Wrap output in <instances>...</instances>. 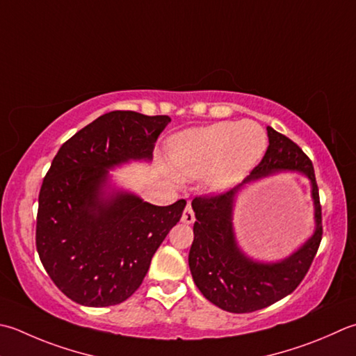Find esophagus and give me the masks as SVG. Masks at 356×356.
I'll list each match as a JSON object with an SVG mask.
<instances>
[{"label": "esophagus", "mask_w": 356, "mask_h": 356, "mask_svg": "<svg viewBox=\"0 0 356 356\" xmlns=\"http://www.w3.org/2000/svg\"><path fill=\"white\" fill-rule=\"evenodd\" d=\"M194 220H196V218H194V211H193L191 205L188 204L186 208L184 210V214H182V222H184V224H186V225H190V224H193Z\"/></svg>", "instance_id": "34e87169"}]
</instances>
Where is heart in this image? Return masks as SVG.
<instances>
[{"label": "heart", "mask_w": 356, "mask_h": 356, "mask_svg": "<svg viewBox=\"0 0 356 356\" xmlns=\"http://www.w3.org/2000/svg\"><path fill=\"white\" fill-rule=\"evenodd\" d=\"M266 148L267 134L254 120L219 122L179 136L171 145V162L188 177L205 176L208 191L219 194L239 185Z\"/></svg>", "instance_id": "b5f03b06"}]
</instances>
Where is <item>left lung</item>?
Here are the masks:
<instances>
[{
    "label": "left lung",
    "mask_w": 356,
    "mask_h": 356,
    "mask_svg": "<svg viewBox=\"0 0 356 356\" xmlns=\"http://www.w3.org/2000/svg\"><path fill=\"white\" fill-rule=\"evenodd\" d=\"M268 148L261 163L233 190L213 197H196L194 241L188 264L194 284L208 301L229 313L266 309L293 291L312 266L323 236L315 170L299 146L267 127ZM299 172L309 179L316 208V232L296 252L281 261H256L241 252L235 239L232 214L238 193L247 183L280 172Z\"/></svg>",
    "instance_id": "1"
}]
</instances>
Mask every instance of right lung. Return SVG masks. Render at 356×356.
Wrapping results in <instances>:
<instances>
[{
  "mask_svg": "<svg viewBox=\"0 0 356 356\" xmlns=\"http://www.w3.org/2000/svg\"><path fill=\"white\" fill-rule=\"evenodd\" d=\"M168 115L103 114L61 145L41 185L37 252L54 284L86 307L115 305L134 293L152 256L182 218L168 207L113 185L109 171L149 162Z\"/></svg>",
  "mask_w": 356,
  "mask_h": 356,
  "instance_id": "right-lung-1",
  "label": "right lung"
}]
</instances>
